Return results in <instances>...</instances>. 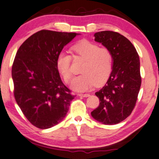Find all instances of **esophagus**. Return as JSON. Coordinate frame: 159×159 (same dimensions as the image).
<instances>
[{
    "mask_svg": "<svg viewBox=\"0 0 159 159\" xmlns=\"http://www.w3.org/2000/svg\"><path fill=\"white\" fill-rule=\"evenodd\" d=\"M78 95H79V96H80V97L86 98V97L90 96V94H88V93H85V94H82V93H79V94H78Z\"/></svg>",
    "mask_w": 159,
    "mask_h": 159,
    "instance_id": "1",
    "label": "esophagus"
}]
</instances>
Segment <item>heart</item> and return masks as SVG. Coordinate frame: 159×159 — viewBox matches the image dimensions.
Returning a JSON list of instances; mask_svg holds the SVG:
<instances>
[{
  "label": "heart",
  "instance_id": "heart-1",
  "mask_svg": "<svg viewBox=\"0 0 159 159\" xmlns=\"http://www.w3.org/2000/svg\"><path fill=\"white\" fill-rule=\"evenodd\" d=\"M75 58L84 60L80 75L71 82L74 90L83 92L93 88L95 84L101 85L107 81L112 69L113 57L109 50L100 48L89 41H82L71 48ZM71 56L61 51L56 58V69L66 83L71 81L72 71L71 69Z\"/></svg>",
  "mask_w": 159,
  "mask_h": 159
}]
</instances>
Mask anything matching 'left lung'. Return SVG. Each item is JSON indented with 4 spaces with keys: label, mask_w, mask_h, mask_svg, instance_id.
<instances>
[{
    "label": "left lung",
    "mask_w": 159,
    "mask_h": 159,
    "mask_svg": "<svg viewBox=\"0 0 159 159\" xmlns=\"http://www.w3.org/2000/svg\"><path fill=\"white\" fill-rule=\"evenodd\" d=\"M95 41L112 54V71L108 81L95 93L100 105L91 112L95 120L104 125H116L131 114L141 85L140 58L132 43L118 32L95 33Z\"/></svg>",
    "instance_id": "8db88e82"
}]
</instances>
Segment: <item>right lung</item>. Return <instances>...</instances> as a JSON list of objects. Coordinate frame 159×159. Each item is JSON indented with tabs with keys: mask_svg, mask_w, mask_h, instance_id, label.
Segmentation results:
<instances>
[{
	"mask_svg": "<svg viewBox=\"0 0 159 159\" xmlns=\"http://www.w3.org/2000/svg\"><path fill=\"white\" fill-rule=\"evenodd\" d=\"M79 34L40 30L16 52L11 71L14 97L26 118L36 127L48 129L61 121L75 98L61 81L56 58Z\"/></svg>",
	"mask_w": 159,
	"mask_h": 159,
	"instance_id": "1",
	"label": "right lung"
}]
</instances>
